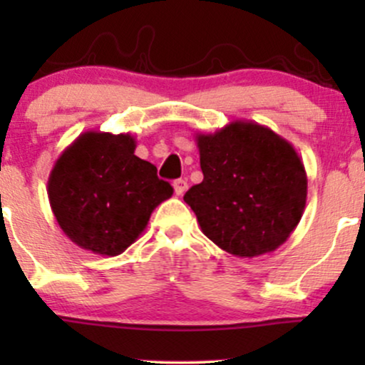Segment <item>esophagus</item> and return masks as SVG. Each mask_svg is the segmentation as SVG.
Returning <instances> with one entry per match:
<instances>
[{
  "label": "esophagus",
  "mask_w": 365,
  "mask_h": 365,
  "mask_svg": "<svg viewBox=\"0 0 365 365\" xmlns=\"http://www.w3.org/2000/svg\"><path fill=\"white\" fill-rule=\"evenodd\" d=\"M173 188H175V194H177V195H183V194H185V192H187V188H188L187 180H183V178L175 180V182H173Z\"/></svg>",
  "instance_id": "1"
}]
</instances>
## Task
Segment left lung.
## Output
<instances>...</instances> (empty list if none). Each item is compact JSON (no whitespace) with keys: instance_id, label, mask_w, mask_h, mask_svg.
<instances>
[{"instance_id":"1","label":"left lung","mask_w":365,"mask_h":365,"mask_svg":"<svg viewBox=\"0 0 365 365\" xmlns=\"http://www.w3.org/2000/svg\"><path fill=\"white\" fill-rule=\"evenodd\" d=\"M204 180L183 195L200 230L237 257L273 252L304 215L307 175L288 140L254 121L195 133Z\"/></svg>"}]
</instances>
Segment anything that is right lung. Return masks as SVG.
Listing matches in <instances>:
<instances>
[{
	"instance_id": "obj_1",
	"label": "right lung",
	"mask_w": 365,
	"mask_h": 365,
	"mask_svg": "<svg viewBox=\"0 0 365 365\" xmlns=\"http://www.w3.org/2000/svg\"><path fill=\"white\" fill-rule=\"evenodd\" d=\"M130 133L83 132L61 153L48 180L53 215L81 249L118 255L173 195L156 166L137 158Z\"/></svg>"
}]
</instances>
